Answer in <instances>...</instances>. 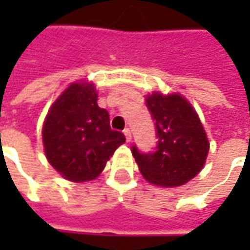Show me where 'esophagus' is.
I'll list each match as a JSON object with an SVG mask.
<instances>
[{"label":"esophagus","mask_w":250,"mask_h":250,"mask_svg":"<svg viewBox=\"0 0 250 250\" xmlns=\"http://www.w3.org/2000/svg\"><path fill=\"white\" fill-rule=\"evenodd\" d=\"M124 135H125V138H126V142H130V139H132V133H130L129 128H125V129H124Z\"/></svg>","instance_id":"esophagus-1"}]
</instances>
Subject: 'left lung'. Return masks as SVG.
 I'll use <instances>...</instances> for the list:
<instances>
[{"label": "left lung", "mask_w": 250, "mask_h": 250, "mask_svg": "<svg viewBox=\"0 0 250 250\" xmlns=\"http://www.w3.org/2000/svg\"><path fill=\"white\" fill-rule=\"evenodd\" d=\"M157 132V146L140 153L132 146L143 178L164 188L185 185L196 177L206 163L208 140L196 111L181 94L153 93L146 97Z\"/></svg>", "instance_id": "left-lung-1"}]
</instances>
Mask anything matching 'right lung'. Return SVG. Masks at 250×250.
<instances>
[{
    "instance_id": "add662e5",
    "label": "right lung",
    "mask_w": 250,
    "mask_h": 250,
    "mask_svg": "<svg viewBox=\"0 0 250 250\" xmlns=\"http://www.w3.org/2000/svg\"><path fill=\"white\" fill-rule=\"evenodd\" d=\"M124 142V133L111 129L108 111L99 107L93 83L69 84L44 121L45 157L65 179L72 182L99 177Z\"/></svg>"
}]
</instances>
